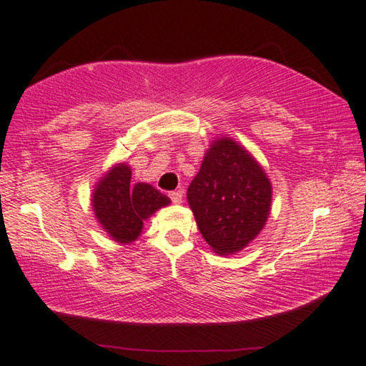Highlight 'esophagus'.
<instances>
[{"instance_id": "34e87169", "label": "esophagus", "mask_w": 366, "mask_h": 366, "mask_svg": "<svg viewBox=\"0 0 366 366\" xmlns=\"http://www.w3.org/2000/svg\"><path fill=\"white\" fill-rule=\"evenodd\" d=\"M169 197L174 204H180L182 202V191H172L169 194Z\"/></svg>"}]
</instances>
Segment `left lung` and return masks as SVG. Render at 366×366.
Returning a JSON list of instances; mask_svg holds the SVG:
<instances>
[{
    "instance_id": "8db88e82",
    "label": "left lung",
    "mask_w": 366,
    "mask_h": 366,
    "mask_svg": "<svg viewBox=\"0 0 366 366\" xmlns=\"http://www.w3.org/2000/svg\"><path fill=\"white\" fill-rule=\"evenodd\" d=\"M199 231L217 254H232L264 227L271 182L251 154L234 140H216L187 189Z\"/></svg>"
}]
</instances>
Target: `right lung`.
I'll return each mask as SVG.
<instances>
[{"mask_svg":"<svg viewBox=\"0 0 366 366\" xmlns=\"http://www.w3.org/2000/svg\"><path fill=\"white\" fill-rule=\"evenodd\" d=\"M130 167L119 164L97 184L92 201L102 227L119 242L137 239L145 219L170 202L165 194L150 184L130 186Z\"/></svg>","mask_w":366,"mask_h":366,"instance_id":"obj_1","label":"right lung"}]
</instances>
